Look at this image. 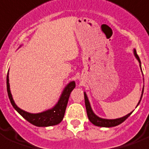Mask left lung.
Masks as SVG:
<instances>
[{
  "label": "left lung",
  "mask_w": 149,
  "mask_h": 149,
  "mask_svg": "<svg viewBox=\"0 0 149 149\" xmlns=\"http://www.w3.org/2000/svg\"><path fill=\"white\" fill-rule=\"evenodd\" d=\"M134 54H135V56L136 57V58H137L138 61H139V63L141 64L139 57V55H137V53H136V49H134ZM140 67H141V65H140ZM141 69H142V68H141ZM143 91H142V94H143ZM142 97H141V98H140V100L139 102L138 105L139 104L140 101H141ZM84 102H85L86 110H87V114H88V119H89V120L92 123L97 126H101V127H113V126H118V125L121 124L123 122L125 121V120H126L132 113H132L127 114L126 116H123V117L119 118V119H116V120H106V119H102V118L98 117L97 116H96L95 114L94 113V112H93L91 107V105H90V103H89V100H88V97H87L85 93H84Z\"/></svg>",
  "instance_id": "1"
}]
</instances>
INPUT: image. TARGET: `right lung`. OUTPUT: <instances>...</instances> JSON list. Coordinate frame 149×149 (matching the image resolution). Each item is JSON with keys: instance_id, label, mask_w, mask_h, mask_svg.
<instances>
[{"instance_id": "obj_1", "label": "right lung", "mask_w": 149, "mask_h": 149, "mask_svg": "<svg viewBox=\"0 0 149 149\" xmlns=\"http://www.w3.org/2000/svg\"><path fill=\"white\" fill-rule=\"evenodd\" d=\"M74 88H75L74 81L70 82L64 90L63 93L61 94L58 104L51 110H46V111L40 113H27V112L19 109L13 101L12 95H11L10 90L8 74L7 75V94H8V97H9V99L10 100L11 104L13 107V108L25 120H26L30 123L36 126L45 127V126H55V125H57V124L61 123V120H63L64 116H65V113L66 107H67L68 101V99H69L70 94H71V92L72 91V90Z\"/></svg>"}]
</instances>
